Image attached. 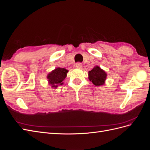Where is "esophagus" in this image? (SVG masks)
<instances>
[{
  "mask_svg": "<svg viewBox=\"0 0 150 150\" xmlns=\"http://www.w3.org/2000/svg\"><path fill=\"white\" fill-rule=\"evenodd\" d=\"M82 66H83V65H82V64H81V63H80V62L76 63V67L77 68H81V67H82Z\"/></svg>",
  "mask_w": 150,
  "mask_h": 150,
  "instance_id": "obj_1",
  "label": "esophagus"
}]
</instances>
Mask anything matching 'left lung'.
Here are the masks:
<instances>
[{"label":"left lung","instance_id":"8db88e82","mask_svg":"<svg viewBox=\"0 0 150 150\" xmlns=\"http://www.w3.org/2000/svg\"><path fill=\"white\" fill-rule=\"evenodd\" d=\"M89 80L93 83L94 85L99 86L103 85L106 79L107 74L106 72L101 69L98 66H94L92 70L88 72Z\"/></svg>","mask_w":150,"mask_h":150}]
</instances>
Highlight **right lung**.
I'll return each instance as SVG.
<instances>
[{
    "label": "right lung",
    "instance_id": "right-lung-1",
    "mask_svg": "<svg viewBox=\"0 0 150 150\" xmlns=\"http://www.w3.org/2000/svg\"><path fill=\"white\" fill-rule=\"evenodd\" d=\"M68 71L65 68L57 67L47 74V78L49 85L52 86V88H57L59 85H62L63 81L66 78Z\"/></svg>",
    "mask_w": 150,
    "mask_h": 150
}]
</instances>
